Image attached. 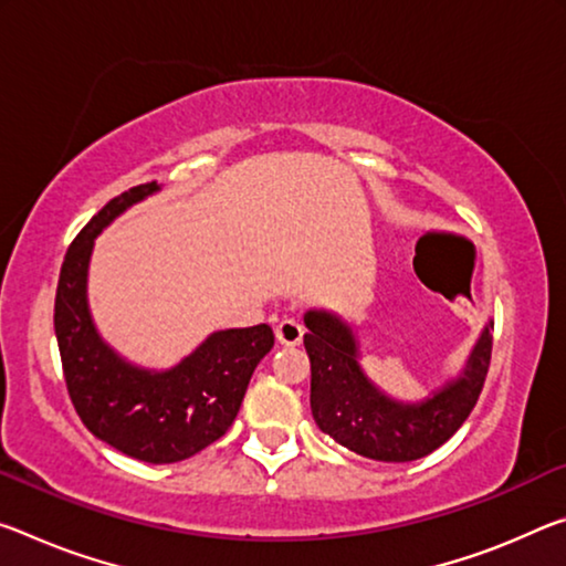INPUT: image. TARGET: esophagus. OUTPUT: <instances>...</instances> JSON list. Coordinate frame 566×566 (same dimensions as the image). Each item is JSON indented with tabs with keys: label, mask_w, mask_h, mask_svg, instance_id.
<instances>
[{
	"label": "esophagus",
	"mask_w": 566,
	"mask_h": 566,
	"mask_svg": "<svg viewBox=\"0 0 566 566\" xmlns=\"http://www.w3.org/2000/svg\"><path fill=\"white\" fill-rule=\"evenodd\" d=\"M274 335L282 345H300L302 337H304V327L300 325L297 319H282L280 325L274 327Z\"/></svg>",
	"instance_id": "obj_1"
}]
</instances>
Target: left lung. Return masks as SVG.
<instances>
[{
    "instance_id": "obj_1",
    "label": "left lung",
    "mask_w": 566,
    "mask_h": 566,
    "mask_svg": "<svg viewBox=\"0 0 566 566\" xmlns=\"http://www.w3.org/2000/svg\"><path fill=\"white\" fill-rule=\"evenodd\" d=\"M304 325L312 418L332 441L373 461L406 463L433 453L469 418L489 373L493 319L483 325L459 375L418 400L390 396L365 373L355 325L337 312L310 307Z\"/></svg>"
}]
</instances>
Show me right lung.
<instances>
[{
    "label": "right lung",
    "mask_w": 566,
    "mask_h": 566,
    "mask_svg": "<svg viewBox=\"0 0 566 566\" xmlns=\"http://www.w3.org/2000/svg\"><path fill=\"white\" fill-rule=\"evenodd\" d=\"M160 186L143 184L105 203L67 249L55 297V335L70 400L95 438L130 459L176 463L227 433L254 367L274 347L269 325L211 332L166 370L120 355L97 329L87 300L95 239Z\"/></svg>",
    "instance_id": "right-lung-1"
}]
</instances>
